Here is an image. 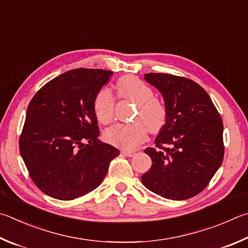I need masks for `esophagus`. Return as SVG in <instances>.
Wrapping results in <instances>:
<instances>
[{
    "mask_svg": "<svg viewBox=\"0 0 248 248\" xmlns=\"http://www.w3.org/2000/svg\"><path fill=\"white\" fill-rule=\"evenodd\" d=\"M121 154H124V156L127 157H131L134 155V152L133 151H127V150H123L121 151Z\"/></svg>",
    "mask_w": 248,
    "mask_h": 248,
    "instance_id": "34e87169",
    "label": "esophagus"
}]
</instances>
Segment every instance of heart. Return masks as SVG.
Instances as JSON below:
<instances>
[{
    "instance_id": "obj_1",
    "label": "heart",
    "mask_w": 248,
    "mask_h": 248,
    "mask_svg": "<svg viewBox=\"0 0 248 248\" xmlns=\"http://www.w3.org/2000/svg\"><path fill=\"white\" fill-rule=\"evenodd\" d=\"M118 97L137 104L131 124H116L104 132L109 144L133 150L142 143L150 130L158 133L168 119V109L160 98L154 96V90L146 82L134 76H124L117 83ZM116 98L108 88L98 90L93 100V111L102 124H110L115 117Z\"/></svg>"
}]
</instances>
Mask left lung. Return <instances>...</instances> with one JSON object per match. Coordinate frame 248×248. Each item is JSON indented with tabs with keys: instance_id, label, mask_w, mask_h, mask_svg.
<instances>
[{
	"instance_id": "left-lung-1",
	"label": "left lung",
	"mask_w": 248,
	"mask_h": 248,
	"mask_svg": "<svg viewBox=\"0 0 248 248\" xmlns=\"http://www.w3.org/2000/svg\"><path fill=\"white\" fill-rule=\"evenodd\" d=\"M159 90L168 119L147 147L152 167L142 183L161 197L187 200L208 186L224 155L223 124L213 101L199 83L170 74H146Z\"/></svg>"
}]
</instances>
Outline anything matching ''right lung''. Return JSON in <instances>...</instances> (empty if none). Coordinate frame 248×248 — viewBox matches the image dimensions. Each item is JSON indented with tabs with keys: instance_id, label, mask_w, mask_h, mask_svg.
<instances>
[{
	"instance_id": "1",
	"label": "right lung",
	"mask_w": 248,
	"mask_h": 248,
	"mask_svg": "<svg viewBox=\"0 0 248 248\" xmlns=\"http://www.w3.org/2000/svg\"><path fill=\"white\" fill-rule=\"evenodd\" d=\"M111 76L104 69L69 70L44 84L30 101L19 151L31 180L44 194L62 201L88 194L119 155L116 147L97 140L93 111L94 96Z\"/></svg>"
}]
</instances>
